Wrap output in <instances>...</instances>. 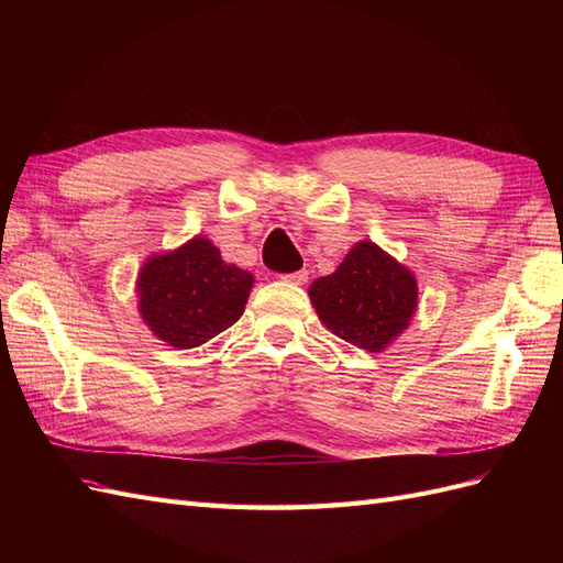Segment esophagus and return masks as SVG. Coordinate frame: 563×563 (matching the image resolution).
Instances as JSON below:
<instances>
[{"label":"esophagus","mask_w":563,"mask_h":563,"mask_svg":"<svg viewBox=\"0 0 563 563\" xmlns=\"http://www.w3.org/2000/svg\"><path fill=\"white\" fill-rule=\"evenodd\" d=\"M308 277H310L308 269H296V272H288V275H282L284 282L294 284V286H302L305 282H308Z\"/></svg>","instance_id":"34e87169"}]
</instances>
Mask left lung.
Here are the masks:
<instances>
[{"label":"left lung","instance_id":"1","mask_svg":"<svg viewBox=\"0 0 563 563\" xmlns=\"http://www.w3.org/2000/svg\"><path fill=\"white\" fill-rule=\"evenodd\" d=\"M319 319L368 352H380L411 321L418 305L416 277L373 242L356 244L340 267L310 286Z\"/></svg>","mask_w":563,"mask_h":563}]
</instances>
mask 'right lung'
<instances>
[{
  "mask_svg": "<svg viewBox=\"0 0 563 563\" xmlns=\"http://www.w3.org/2000/svg\"><path fill=\"white\" fill-rule=\"evenodd\" d=\"M253 277L228 265L203 236L150 258L139 277L141 317L164 343L197 347L242 317Z\"/></svg>",
  "mask_w": 563,
  "mask_h": 563,
  "instance_id": "1",
  "label": "right lung"
}]
</instances>
